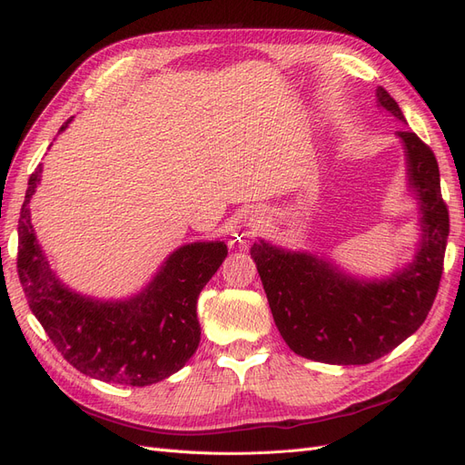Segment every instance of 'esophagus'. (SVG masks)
Here are the masks:
<instances>
[{
  "instance_id": "obj_1",
  "label": "esophagus",
  "mask_w": 465,
  "mask_h": 465,
  "mask_svg": "<svg viewBox=\"0 0 465 465\" xmlns=\"http://www.w3.org/2000/svg\"><path fill=\"white\" fill-rule=\"evenodd\" d=\"M267 217L262 209H252L244 215V229L248 234H258L263 231Z\"/></svg>"
}]
</instances>
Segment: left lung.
I'll list each match as a JSON object with an SVG mask.
<instances>
[{"instance_id":"obj_1","label":"left lung","mask_w":465,"mask_h":465,"mask_svg":"<svg viewBox=\"0 0 465 465\" xmlns=\"http://www.w3.org/2000/svg\"><path fill=\"white\" fill-rule=\"evenodd\" d=\"M376 108L407 125L386 89ZM405 154L407 190L417 202L419 242L413 258L390 275L361 277L311 250L260 238L250 248L275 326L294 353L328 364H369L396 349L425 322L439 291L448 209L432 151L411 130L396 132Z\"/></svg>"}]
</instances>
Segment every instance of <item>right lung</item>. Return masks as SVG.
Listing matches in <instances>:
<instances>
[{
	"instance_id": "right-lung-1",
	"label": "right lung",
	"mask_w": 465,
	"mask_h": 465,
	"mask_svg": "<svg viewBox=\"0 0 465 465\" xmlns=\"http://www.w3.org/2000/svg\"><path fill=\"white\" fill-rule=\"evenodd\" d=\"M40 180L42 164L29 178L21 207L17 270L31 311L55 349L79 372L112 384L142 388L178 372L200 345L195 304L227 258V244L198 241L178 246L132 297L96 299L77 292L55 275L33 227L29 203Z\"/></svg>"
}]
</instances>
